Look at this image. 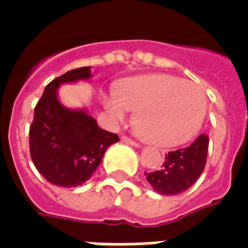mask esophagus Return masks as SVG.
<instances>
[{
  "mask_svg": "<svg viewBox=\"0 0 248 248\" xmlns=\"http://www.w3.org/2000/svg\"><path fill=\"white\" fill-rule=\"evenodd\" d=\"M122 142L123 143H126V144H130V146H133V147H139V144L137 142H134V140H133V139H130V138H128V137H122Z\"/></svg>",
  "mask_w": 248,
  "mask_h": 248,
  "instance_id": "esophagus-1",
  "label": "esophagus"
}]
</instances>
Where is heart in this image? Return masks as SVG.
I'll return each mask as SVG.
<instances>
[{
  "instance_id": "heart-1",
  "label": "heart",
  "mask_w": 248,
  "mask_h": 248,
  "mask_svg": "<svg viewBox=\"0 0 248 248\" xmlns=\"http://www.w3.org/2000/svg\"><path fill=\"white\" fill-rule=\"evenodd\" d=\"M101 102L118 122L125 119L128 110H137L138 136L161 147L177 146L193 138L206 111L205 95L199 86L159 73L124 79L115 92L102 95Z\"/></svg>"
}]
</instances>
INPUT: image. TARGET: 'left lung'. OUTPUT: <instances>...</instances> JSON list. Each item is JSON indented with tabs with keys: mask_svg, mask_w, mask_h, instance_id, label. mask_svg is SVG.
I'll list each match as a JSON object with an SVG mask.
<instances>
[{
	"mask_svg": "<svg viewBox=\"0 0 248 248\" xmlns=\"http://www.w3.org/2000/svg\"><path fill=\"white\" fill-rule=\"evenodd\" d=\"M209 138L200 134L189 147L167 153L162 169L144 172L153 190L161 195L181 194L194 185L204 171Z\"/></svg>",
	"mask_w": 248,
	"mask_h": 248,
	"instance_id": "obj_1",
	"label": "left lung"
}]
</instances>
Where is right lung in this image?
Returning a JSON list of instances; mask_svg holds the SVG:
<instances>
[{
    "label": "right lung",
    "mask_w": 248,
    "mask_h": 248,
    "mask_svg": "<svg viewBox=\"0 0 248 248\" xmlns=\"http://www.w3.org/2000/svg\"><path fill=\"white\" fill-rule=\"evenodd\" d=\"M91 77V67H82L53 79L34 110L30 156L39 173L53 185H82L99 167L108 148L119 142V137L100 128L86 109H69L59 101L61 85Z\"/></svg>",
    "instance_id": "add662e5"
}]
</instances>
